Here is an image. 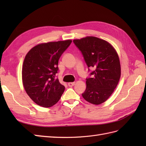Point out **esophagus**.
Masks as SVG:
<instances>
[{
    "label": "esophagus",
    "mask_w": 146,
    "mask_h": 146,
    "mask_svg": "<svg viewBox=\"0 0 146 146\" xmlns=\"http://www.w3.org/2000/svg\"><path fill=\"white\" fill-rule=\"evenodd\" d=\"M68 86H74L75 85V82H70V83H68Z\"/></svg>",
    "instance_id": "obj_1"
}]
</instances>
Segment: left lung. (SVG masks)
<instances>
[{
  "instance_id": "obj_1",
  "label": "left lung",
  "mask_w": 146,
  "mask_h": 146,
  "mask_svg": "<svg viewBox=\"0 0 146 146\" xmlns=\"http://www.w3.org/2000/svg\"><path fill=\"white\" fill-rule=\"evenodd\" d=\"M82 51L88 67L95 70L93 78L86 79V88L82 94L86 101L94 105L104 103L113 94L121 75L119 55L110 43L94 36L74 39Z\"/></svg>"
}]
</instances>
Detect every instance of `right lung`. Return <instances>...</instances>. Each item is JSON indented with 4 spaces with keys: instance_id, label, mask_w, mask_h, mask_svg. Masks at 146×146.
Listing matches in <instances>:
<instances>
[{
    "instance_id": "add662e5",
    "label": "right lung",
    "mask_w": 146,
    "mask_h": 146,
    "mask_svg": "<svg viewBox=\"0 0 146 146\" xmlns=\"http://www.w3.org/2000/svg\"><path fill=\"white\" fill-rule=\"evenodd\" d=\"M71 40L40 43L26 55L22 68V80L27 94L35 103L44 108L60 100L65 87L54 78L58 61Z\"/></svg>"
}]
</instances>
